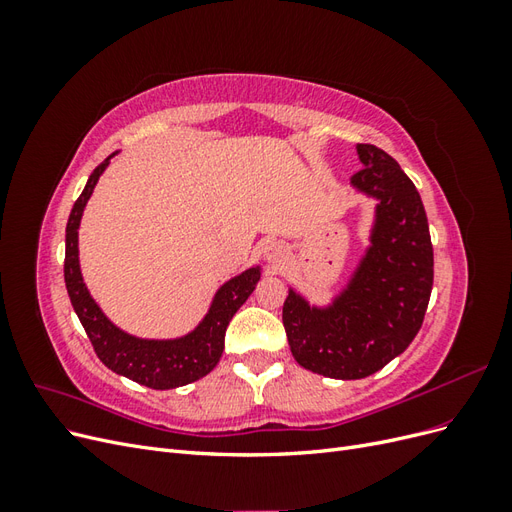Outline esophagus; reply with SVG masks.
<instances>
[{
    "instance_id": "obj_1",
    "label": "esophagus",
    "mask_w": 512,
    "mask_h": 512,
    "mask_svg": "<svg viewBox=\"0 0 512 512\" xmlns=\"http://www.w3.org/2000/svg\"><path fill=\"white\" fill-rule=\"evenodd\" d=\"M280 256H282V245H280V243H269V245L265 247V258H267L269 262L280 260Z\"/></svg>"
}]
</instances>
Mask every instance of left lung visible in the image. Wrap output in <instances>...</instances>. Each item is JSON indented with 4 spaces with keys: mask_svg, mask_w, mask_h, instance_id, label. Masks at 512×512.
Here are the masks:
<instances>
[{
    "mask_svg": "<svg viewBox=\"0 0 512 512\" xmlns=\"http://www.w3.org/2000/svg\"><path fill=\"white\" fill-rule=\"evenodd\" d=\"M363 168L350 183L376 198L369 247L331 305L288 290L284 329L297 363L335 380L376 374L421 329L433 286V247L421 194L389 153L356 145Z\"/></svg>",
    "mask_w": 512,
    "mask_h": 512,
    "instance_id": "obj_1",
    "label": "left lung"
}]
</instances>
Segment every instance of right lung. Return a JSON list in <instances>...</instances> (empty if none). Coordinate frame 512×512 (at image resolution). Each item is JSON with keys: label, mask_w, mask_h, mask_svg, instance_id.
Wrapping results in <instances>:
<instances>
[{"label": "right lung", "mask_w": 512, "mask_h": 512, "mask_svg": "<svg viewBox=\"0 0 512 512\" xmlns=\"http://www.w3.org/2000/svg\"><path fill=\"white\" fill-rule=\"evenodd\" d=\"M111 153L102 164L89 175L83 194L76 198L66 226V260H64V280L68 297L79 316L83 329L94 346L98 359L113 369L115 374L126 376L149 389H177V386L190 384L207 376L218 365L224 352V335L228 322L237 314V309L247 301L260 280V267H252L241 275L232 277L218 292L207 316L198 327L177 339H141L117 329L108 320L98 303L83 282L79 267V226L83 209L94 192L100 175L111 162Z\"/></svg>", "instance_id": "right-lung-1"}]
</instances>
